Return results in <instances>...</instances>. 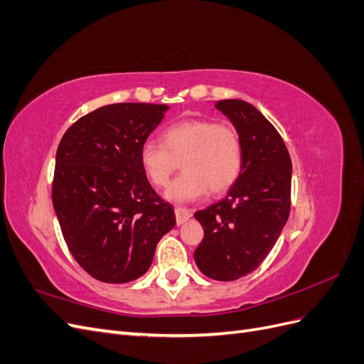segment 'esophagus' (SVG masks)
<instances>
[{
	"label": "esophagus",
	"mask_w": 364,
	"mask_h": 364,
	"mask_svg": "<svg viewBox=\"0 0 364 364\" xmlns=\"http://www.w3.org/2000/svg\"><path fill=\"white\" fill-rule=\"evenodd\" d=\"M174 214H176V222H178V225H183L186 220H190V217H191L190 209L182 208V206H176Z\"/></svg>",
	"instance_id": "34e87169"
}]
</instances>
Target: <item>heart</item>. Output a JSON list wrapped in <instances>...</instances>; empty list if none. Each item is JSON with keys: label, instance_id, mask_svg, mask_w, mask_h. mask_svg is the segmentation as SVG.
<instances>
[{"label": "heart", "instance_id": "obj_1", "mask_svg": "<svg viewBox=\"0 0 364 364\" xmlns=\"http://www.w3.org/2000/svg\"><path fill=\"white\" fill-rule=\"evenodd\" d=\"M162 141H146L139 159L150 182L167 186L182 162L183 173L167 190L174 202H191L208 190L222 194L243 168V141L234 126L213 118L182 119L164 130Z\"/></svg>", "mask_w": 364, "mask_h": 364}]
</instances>
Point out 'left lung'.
<instances>
[{
  "label": "left lung",
  "mask_w": 364,
  "mask_h": 364,
  "mask_svg": "<svg viewBox=\"0 0 364 364\" xmlns=\"http://www.w3.org/2000/svg\"><path fill=\"white\" fill-rule=\"evenodd\" d=\"M220 109L243 141V168L222 200L194 214L203 240L194 261L208 278L246 277L273 249L291 205V159L284 139L255 106L218 100Z\"/></svg>",
  "instance_id": "1"
}]
</instances>
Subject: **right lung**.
Returning <instances> with one entry per match:
<instances>
[{"label":"right lung","instance_id":"1","mask_svg":"<svg viewBox=\"0 0 364 364\" xmlns=\"http://www.w3.org/2000/svg\"><path fill=\"white\" fill-rule=\"evenodd\" d=\"M167 109L151 103L98 107L59 142L54 211L74 259L102 282L142 277L158 241L176 225L173 206L151 188L139 159Z\"/></svg>","mask_w":364,"mask_h":364}]
</instances>
